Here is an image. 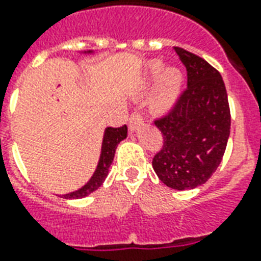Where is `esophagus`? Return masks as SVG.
I'll use <instances>...</instances> for the list:
<instances>
[{"label":"esophagus","instance_id":"obj_1","mask_svg":"<svg viewBox=\"0 0 261 261\" xmlns=\"http://www.w3.org/2000/svg\"><path fill=\"white\" fill-rule=\"evenodd\" d=\"M143 122H144L143 115L140 114V113H138V111H135V113H132V115H130V118H129V129H130V130H135V129L138 128V126H140Z\"/></svg>","mask_w":261,"mask_h":261}]
</instances>
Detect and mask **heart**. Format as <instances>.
<instances>
[{"instance_id":"1","label":"heart","mask_w":261,"mask_h":261,"mask_svg":"<svg viewBox=\"0 0 261 261\" xmlns=\"http://www.w3.org/2000/svg\"><path fill=\"white\" fill-rule=\"evenodd\" d=\"M164 64L160 62H151L147 66V77L148 80H158L155 95L152 97V109L155 111H166L175 103L176 97L179 96L181 85H183V75L180 70L175 67L165 68L164 72ZM163 74H161L160 72Z\"/></svg>"}]
</instances>
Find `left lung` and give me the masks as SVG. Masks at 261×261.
<instances>
[{
    "label": "left lung",
    "instance_id": "obj_1",
    "mask_svg": "<svg viewBox=\"0 0 261 261\" xmlns=\"http://www.w3.org/2000/svg\"><path fill=\"white\" fill-rule=\"evenodd\" d=\"M187 70V88L154 123L164 138L152 158L168 187L191 190L206 183L220 165L230 136L231 114L224 81L206 60L175 46Z\"/></svg>",
    "mask_w": 261,
    "mask_h": 261
}]
</instances>
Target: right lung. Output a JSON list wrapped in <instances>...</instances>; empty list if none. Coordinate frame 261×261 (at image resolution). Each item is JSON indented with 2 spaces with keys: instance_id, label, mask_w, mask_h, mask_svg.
Returning <instances> with one entry per match:
<instances>
[{
  "instance_id": "add662e5",
  "label": "right lung",
  "mask_w": 261,
  "mask_h": 261,
  "mask_svg": "<svg viewBox=\"0 0 261 261\" xmlns=\"http://www.w3.org/2000/svg\"><path fill=\"white\" fill-rule=\"evenodd\" d=\"M126 136H128V126L126 125L119 126V128H111L110 126V128L106 129L103 144H101L100 160H99L97 168H96L95 173L91 177V180L77 191L66 194V195H62V197L67 198V199H74V198L77 199V198L86 197V195H89V194L99 189L106 177H107V175H109V168L113 160H114L115 148L119 144V142H122Z\"/></svg>"
}]
</instances>
